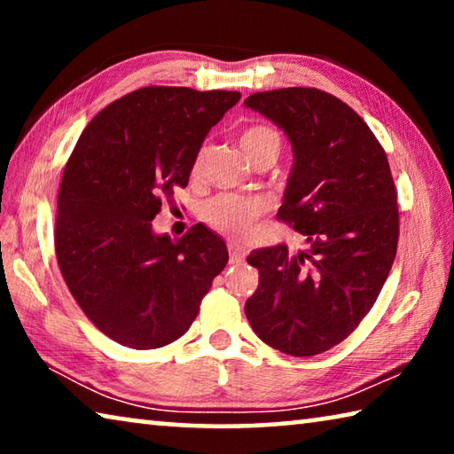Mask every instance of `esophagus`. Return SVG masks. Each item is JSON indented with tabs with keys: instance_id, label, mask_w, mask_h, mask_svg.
Instances as JSON below:
<instances>
[{
	"instance_id": "esophagus-1",
	"label": "esophagus",
	"mask_w": 454,
	"mask_h": 454,
	"mask_svg": "<svg viewBox=\"0 0 454 454\" xmlns=\"http://www.w3.org/2000/svg\"><path fill=\"white\" fill-rule=\"evenodd\" d=\"M228 252H230V264H242L246 258V252L242 246H238L234 242H228Z\"/></svg>"
}]
</instances>
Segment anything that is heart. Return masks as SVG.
<instances>
[{"instance_id":"obj_1","label":"heart","mask_w":454,"mask_h":454,"mask_svg":"<svg viewBox=\"0 0 454 454\" xmlns=\"http://www.w3.org/2000/svg\"><path fill=\"white\" fill-rule=\"evenodd\" d=\"M238 142H240V148L244 150L246 156H248L250 162L264 150L280 152V136L270 126L256 124L246 128L240 137H238ZM206 148L196 153L194 164H192V174L196 176L202 172ZM262 212L264 204L260 202V200L236 194L216 196L202 206V218L206 224L232 238H242L248 234L252 226H254V222L262 216Z\"/></svg>"}]
</instances>
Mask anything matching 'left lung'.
<instances>
[{
	"label": "left lung",
	"mask_w": 454,
	"mask_h": 454,
	"mask_svg": "<svg viewBox=\"0 0 454 454\" xmlns=\"http://www.w3.org/2000/svg\"><path fill=\"white\" fill-rule=\"evenodd\" d=\"M284 129L294 166L278 220L306 238L254 250L258 288L244 312L262 342L292 356L340 344L379 298L398 244L390 166L364 120L317 88H282L246 98Z\"/></svg>",
	"instance_id": "obj_1"
}]
</instances>
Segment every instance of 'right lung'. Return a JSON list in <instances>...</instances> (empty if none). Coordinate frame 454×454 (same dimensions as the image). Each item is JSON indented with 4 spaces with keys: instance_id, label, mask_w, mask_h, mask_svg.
<instances>
[{
    "instance_id": "add662e5",
    "label": "right lung",
    "mask_w": 454,
    "mask_h": 454,
    "mask_svg": "<svg viewBox=\"0 0 454 454\" xmlns=\"http://www.w3.org/2000/svg\"><path fill=\"white\" fill-rule=\"evenodd\" d=\"M240 91L148 86L104 107L83 129L58 194L53 242L61 276L83 314L121 347L150 350L186 334L224 240L192 226L153 234L152 220L186 188L206 134Z\"/></svg>"
}]
</instances>
